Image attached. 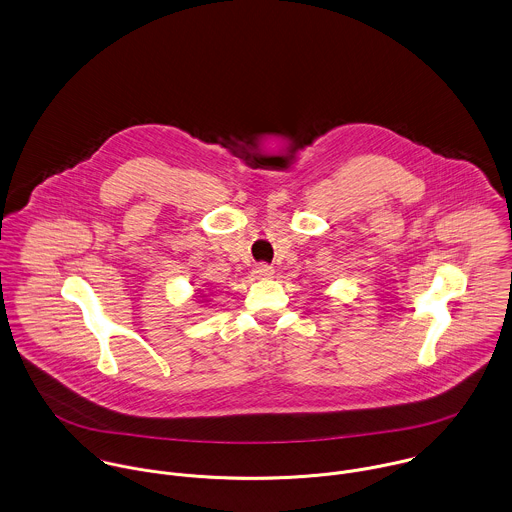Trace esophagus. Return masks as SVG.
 Here are the masks:
<instances>
[{
    "label": "esophagus",
    "mask_w": 512,
    "mask_h": 512,
    "mask_svg": "<svg viewBox=\"0 0 512 512\" xmlns=\"http://www.w3.org/2000/svg\"><path fill=\"white\" fill-rule=\"evenodd\" d=\"M253 275L259 277V279H269V277L273 275V267L267 265V263H259V265H255V269H253Z\"/></svg>",
    "instance_id": "34e87169"
}]
</instances>
